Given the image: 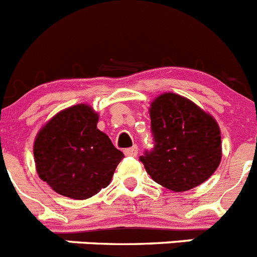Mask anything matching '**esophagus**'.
Masks as SVG:
<instances>
[{"label": "esophagus", "instance_id": "obj_1", "mask_svg": "<svg viewBox=\"0 0 257 257\" xmlns=\"http://www.w3.org/2000/svg\"><path fill=\"white\" fill-rule=\"evenodd\" d=\"M138 152H139V149H138V147H136V145H134V147H131V148L124 149L123 153L126 154V156L136 157V156H138Z\"/></svg>", "mask_w": 257, "mask_h": 257}]
</instances>
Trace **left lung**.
<instances>
[{"instance_id": "obj_1", "label": "left lung", "mask_w": 257, "mask_h": 257, "mask_svg": "<svg viewBox=\"0 0 257 257\" xmlns=\"http://www.w3.org/2000/svg\"><path fill=\"white\" fill-rule=\"evenodd\" d=\"M154 148L140 157L156 183L187 192L205 183L221 161L216 119L181 95L165 92L151 103Z\"/></svg>"}]
</instances>
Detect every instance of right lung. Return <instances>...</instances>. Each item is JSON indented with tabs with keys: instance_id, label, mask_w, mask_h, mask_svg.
I'll list each match as a JSON object with an SVG mask.
<instances>
[{
	"instance_id": "obj_1",
	"label": "right lung",
	"mask_w": 257,
	"mask_h": 257,
	"mask_svg": "<svg viewBox=\"0 0 257 257\" xmlns=\"http://www.w3.org/2000/svg\"><path fill=\"white\" fill-rule=\"evenodd\" d=\"M99 114L87 104L56 113L41 127L33 144L36 170L52 190L87 199L106 188L123 153L96 127Z\"/></svg>"
}]
</instances>
